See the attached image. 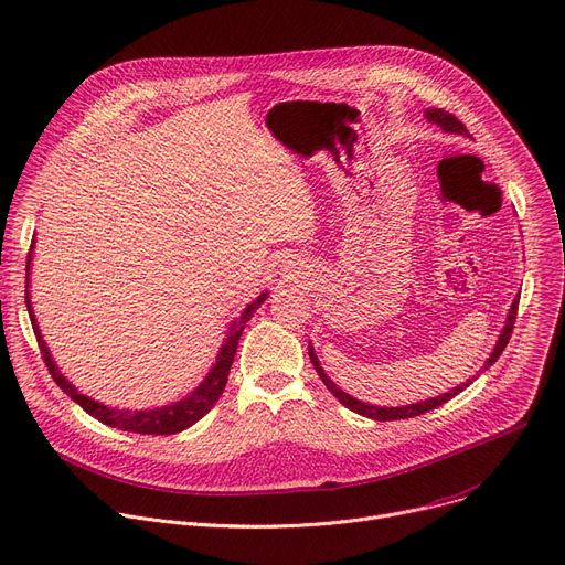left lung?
Masks as SVG:
<instances>
[{"mask_svg":"<svg viewBox=\"0 0 565 565\" xmlns=\"http://www.w3.org/2000/svg\"><path fill=\"white\" fill-rule=\"evenodd\" d=\"M426 119L430 121V124H437L444 132H455V135H469V130L465 128V124H461L457 117H452V115H448V113H444L441 108H428L426 110ZM516 313H519V297L514 299V303H511V309H509V316H507V322H504V329H502V333H500V338H498V342H495V347H493V351H491V355L487 358V363H484V367L482 370H489L498 358H500V353L504 351V347H507V342H509V338H511V331H514V322H516ZM309 355H311V363H313V367H316V372L320 374V379H322V383L327 385V390L344 405V407H349V409H353V413H358V415H363V417H370V419H374V422H398V419H409V417H419V415H424V413H430V409H435V407H439V405H444L446 401H450L452 396H457L461 390H467L473 381H467V383H461L459 387H455V390H450V392H446V394H441V396H435V398H428V401H419V403H409V405H401V407H381V405H370V403H363V401H358V398H353L351 394H347V392H342L327 374H324V370H322V365H320V361H318V355H316V351H313V347L309 344ZM476 379V376H473Z\"/></svg>","mask_w":565,"mask_h":565,"instance_id":"1","label":"left lung"}]
</instances>
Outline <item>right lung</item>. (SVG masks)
<instances>
[{
  "label": "right lung",
  "mask_w": 565,
  "mask_h": 565,
  "mask_svg": "<svg viewBox=\"0 0 565 565\" xmlns=\"http://www.w3.org/2000/svg\"><path fill=\"white\" fill-rule=\"evenodd\" d=\"M35 243V241H33ZM33 243H31V252H33ZM31 252H29V259H26V309H29V318L33 324V333L38 338L40 344V353L44 358V365L51 374V379L56 381V385L72 396V401H76L87 415H92L94 419H98L100 424L119 428V430H128V433H139V435H175L186 430L189 426H193L198 419H202L204 415L210 413L214 407V403L221 398L225 385H227V376H230V367L234 363V355H236V347L241 340V333L245 329V322L252 318V313L259 309V306L266 301L268 292H262L256 297L252 303H247V309H243V313L232 322L227 338L223 340V347L216 355V363L210 370V374L204 376V381L182 401L164 405V407H156V409H137V413H130V409H119V407H110L98 403L85 394H81L56 367L54 358H51L46 342L42 340V333L38 329L33 309H31V295H29V268H31Z\"/></svg>",
  "instance_id": "add662e5"
}]
</instances>
